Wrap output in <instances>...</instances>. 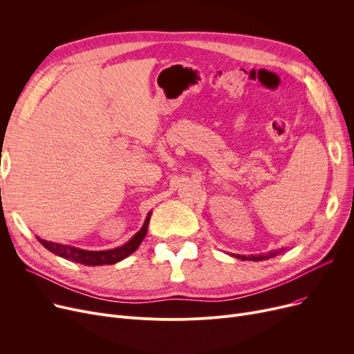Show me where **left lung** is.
<instances>
[{
	"instance_id": "1",
	"label": "left lung",
	"mask_w": 354,
	"mask_h": 354,
	"mask_svg": "<svg viewBox=\"0 0 354 354\" xmlns=\"http://www.w3.org/2000/svg\"><path fill=\"white\" fill-rule=\"evenodd\" d=\"M286 251V248H281V250H275V251H270L267 255H263V254H259V255H250V257H247V255H235L238 259H243V261H245V259H250V261H263V259H267V258H272V257H275V255H278V254H281V252H284Z\"/></svg>"
}]
</instances>
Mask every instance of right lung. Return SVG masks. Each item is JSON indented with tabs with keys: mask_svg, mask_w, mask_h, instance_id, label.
Returning a JSON list of instances; mask_svg holds the SVG:
<instances>
[{
	"mask_svg": "<svg viewBox=\"0 0 354 354\" xmlns=\"http://www.w3.org/2000/svg\"><path fill=\"white\" fill-rule=\"evenodd\" d=\"M152 212H149L145 224L140 228L139 232H136L132 238H130L126 244H123L122 247L113 248V250H106V251H87V250H80L76 247L71 245H63V244H57V243H51V241H46L37 236V239L40 241V244L43 247H46L48 251H51L53 254L59 255L64 259H68V261L73 263H80L84 266H110V264H116L122 259H124L126 257H129L130 254H133L139 245L142 244V241L147 232V225H149V219H151Z\"/></svg>",
	"mask_w": 354,
	"mask_h": 354,
	"instance_id": "1",
	"label": "right lung"
}]
</instances>
